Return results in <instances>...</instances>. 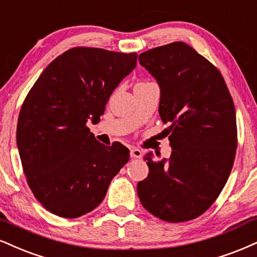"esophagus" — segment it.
Listing matches in <instances>:
<instances>
[{
  "mask_svg": "<svg viewBox=\"0 0 257 257\" xmlns=\"http://www.w3.org/2000/svg\"><path fill=\"white\" fill-rule=\"evenodd\" d=\"M131 157L132 158H141L142 152L139 148H131Z\"/></svg>",
  "mask_w": 257,
  "mask_h": 257,
  "instance_id": "34e87169",
  "label": "esophagus"
}]
</instances>
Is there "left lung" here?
<instances>
[{"mask_svg":"<svg viewBox=\"0 0 257 257\" xmlns=\"http://www.w3.org/2000/svg\"><path fill=\"white\" fill-rule=\"evenodd\" d=\"M139 62L159 85V115L170 124L172 148L169 159L145 156L150 174L138 183L139 199L164 221L191 220L217 200L232 169V97L217 68L183 42L142 52Z\"/></svg>","mask_w":257,"mask_h":257,"instance_id":"left-lung-1","label":"left lung"}]
</instances>
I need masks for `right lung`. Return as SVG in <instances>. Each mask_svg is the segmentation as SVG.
<instances>
[{
	"label": "right lung",
	"mask_w": 257,
	"mask_h": 257,
	"mask_svg": "<svg viewBox=\"0 0 257 257\" xmlns=\"http://www.w3.org/2000/svg\"><path fill=\"white\" fill-rule=\"evenodd\" d=\"M137 60L135 52L73 48L45 68L27 94L17 145L27 183L49 212L79 218L93 211L128 163V148L100 144L86 123L103 115Z\"/></svg>",
	"instance_id": "right-lung-1"
}]
</instances>
